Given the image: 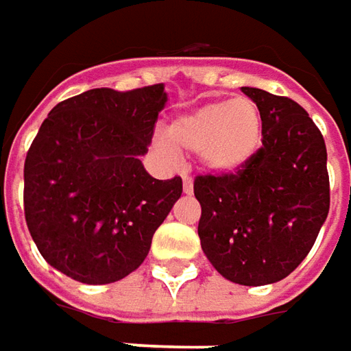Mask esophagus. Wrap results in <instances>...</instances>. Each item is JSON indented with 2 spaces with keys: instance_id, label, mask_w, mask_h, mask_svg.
Wrapping results in <instances>:
<instances>
[{
  "instance_id": "34e87169",
  "label": "esophagus",
  "mask_w": 351,
  "mask_h": 351,
  "mask_svg": "<svg viewBox=\"0 0 351 351\" xmlns=\"http://www.w3.org/2000/svg\"><path fill=\"white\" fill-rule=\"evenodd\" d=\"M180 175H182V180H184V184H182V188H184V194H192V192H194V182H192V176L188 175V171H182Z\"/></svg>"
}]
</instances>
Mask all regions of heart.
<instances>
[{
    "mask_svg": "<svg viewBox=\"0 0 351 351\" xmlns=\"http://www.w3.org/2000/svg\"><path fill=\"white\" fill-rule=\"evenodd\" d=\"M157 147L175 156V147L199 154L207 171L230 175L244 169L263 144V113L254 99H219L178 115Z\"/></svg>",
    "mask_w": 351,
    "mask_h": 351,
    "instance_id": "1",
    "label": "heart"
}]
</instances>
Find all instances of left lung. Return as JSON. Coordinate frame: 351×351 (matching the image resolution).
<instances>
[{
  "instance_id": "left-lung-1",
  "label": "left lung",
  "mask_w": 351,
  "mask_h": 351,
  "mask_svg": "<svg viewBox=\"0 0 351 351\" xmlns=\"http://www.w3.org/2000/svg\"><path fill=\"white\" fill-rule=\"evenodd\" d=\"M263 113V145L230 175L194 180L202 250L226 280L273 285L313 247L330 207L326 145L294 99L242 88Z\"/></svg>"
}]
</instances>
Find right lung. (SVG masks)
<instances>
[{"label": "right lung", "instance_id": "1", "mask_svg": "<svg viewBox=\"0 0 351 351\" xmlns=\"http://www.w3.org/2000/svg\"><path fill=\"white\" fill-rule=\"evenodd\" d=\"M165 86L95 88L57 104L25 161V217L40 254L63 275L109 285L144 263L182 194L140 161L165 107Z\"/></svg>", "mask_w": 351, "mask_h": 351}]
</instances>
